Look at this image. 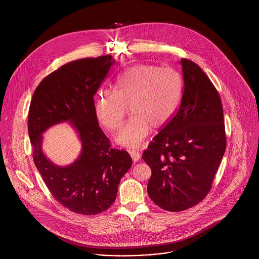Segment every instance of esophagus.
<instances>
[{
    "mask_svg": "<svg viewBox=\"0 0 259 259\" xmlns=\"http://www.w3.org/2000/svg\"><path fill=\"white\" fill-rule=\"evenodd\" d=\"M129 153H130V155H131V157H132V159H133L134 162L139 161L140 157H141V154H140V152H139V150H138V149H132V150H129Z\"/></svg>",
    "mask_w": 259,
    "mask_h": 259,
    "instance_id": "obj_1",
    "label": "esophagus"
}]
</instances>
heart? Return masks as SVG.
<instances>
[{"instance_id": "heart-1", "label": "heart", "mask_w": 259, "mask_h": 259, "mask_svg": "<svg viewBox=\"0 0 259 259\" xmlns=\"http://www.w3.org/2000/svg\"><path fill=\"white\" fill-rule=\"evenodd\" d=\"M183 89V77L175 69L140 64L118 74L113 91H99L94 99V111L104 127L117 131L129 107L132 116L116 142L126 148H137L150 127L158 129L172 118L180 106Z\"/></svg>"}]
</instances>
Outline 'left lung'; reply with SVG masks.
<instances>
[{
	"label": "left lung",
	"instance_id": "left-lung-1",
	"mask_svg": "<svg viewBox=\"0 0 259 259\" xmlns=\"http://www.w3.org/2000/svg\"><path fill=\"white\" fill-rule=\"evenodd\" d=\"M181 64L185 85L179 109L142 156L151 169L148 196L169 211L189 209L207 196L226 148L217 88L196 63L183 58Z\"/></svg>",
	"mask_w": 259,
	"mask_h": 259
}]
</instances>
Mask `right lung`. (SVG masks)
<instances>
[{"instance_id":"right-lung-1","label":"right lung","mask_w":259,"mask_h":259,"mask_svg":"<svg viewBox=\"0 0 259 259\" xmlns=\"http://www.w3.org/2000/svg\"><path fill=\"white\" fill-rule=\"evenodd\" d=\"M113 63L111 55H104L63 65L40 81L29 109L28 132L37 171L63 207L84 215L111 207L132 166L126 150L111 148L94 111V95ZM63 121L74 126L83 145L80 157L67 167L50 162L41 149V134Z\"/></svg>"}]
</instances>
